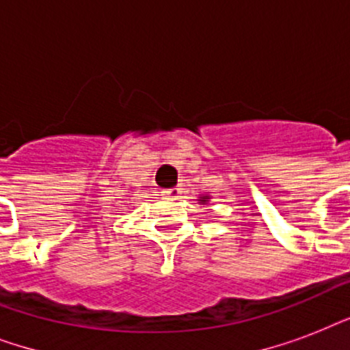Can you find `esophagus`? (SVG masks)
<instances>
[{"mask_svg": "<svg viewBox=\"0 0 350 350\" xmlns=\"http://www.w3.org/2000/svg\"><path fill=\"white\" fill-rule=\"evenodd\" d=\"M180 189H167V191L161 192V196L167 198V200H178L180 198Z\"/></svg>", "mask_w": 350, "mask_h": 350, "instance_id": "34e87169", "label": "esophagus"}]
</instances>
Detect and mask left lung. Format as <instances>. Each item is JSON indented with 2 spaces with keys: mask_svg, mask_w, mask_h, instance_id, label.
Listing matches in <instances>:
<instances>
[{
  "mask_svg": "<svg viewBox=\"0 0 350 350\" xmlns=\"http://www.w3.org/2000/svg\"><path fill=\"white\" fill-rule=\"evenodd\" d=\"M208 202H211V196H208V194H200V198H198V203H202V205H207Z\"/></svg>",
  "mask_w": 350,
  "mask_h": 350,
  "instance_id": "left-lung-1",
  "label": "left lung"
}]
</instances>
